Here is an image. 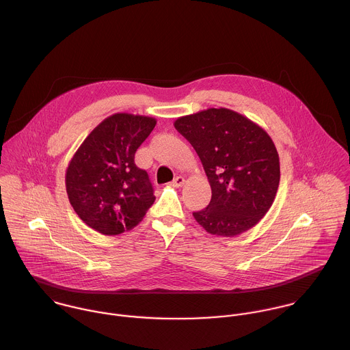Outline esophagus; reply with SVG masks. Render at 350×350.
Segmentation results:
<instances>
[{
    "mask_svg": "<svg viewBox=\"0 0 350 350\" xmlns=\"http://www.w3.org/2000/svg\"><path fill=\"white\" fill-rule=\"evenodd\" d=\"M185 185V178L183 176H176L172 182H171V186L174 187H182Z\"/></svg>",
    "mask_w": 350,
    "mask_h": 350,
    "instance_id": "obj_1",
    "label": "esophagus"
}]
</instances>
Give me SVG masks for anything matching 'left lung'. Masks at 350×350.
<instances>
[{
  "label": "left lung",
  "mask_w": 350,
  "mask_h": 350,
  "mask_svg": "<svg viewBox=\"0 0 350 350\" xmlns=\"http://www.w3.org/2000/svg\"><path fill=\"white\" fill-rule=\"evenodd\" d=\"M174 124L200 156L212 189L208 208L193 213L196 221L224 237L256 226L280 185V157L266 130L224 107L178 118Z\"/></svg>",
  "instance_id": "8db88e82"
}]
</instances>
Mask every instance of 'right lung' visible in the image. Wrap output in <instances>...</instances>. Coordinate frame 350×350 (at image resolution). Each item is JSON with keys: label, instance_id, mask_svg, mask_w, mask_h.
Here are the masks:
<instances>
[{"label": "right lung", "instance_id": "obj_1", "mask_svg": "<svg viewBox=\"0 0 350 350\" xmlns=\"http://www.w3.org/2000/svg\"><path fill=\"white\" fill-rule=\"evenodd\" d=\"M154 126V118L113 114L87 135L69 161V202L94 231L106 236L130 231L154 202L146 171L134 164L135 150Z\"/></svg>", "mask_w": 350, "mask_h": 350}]
</instances>
